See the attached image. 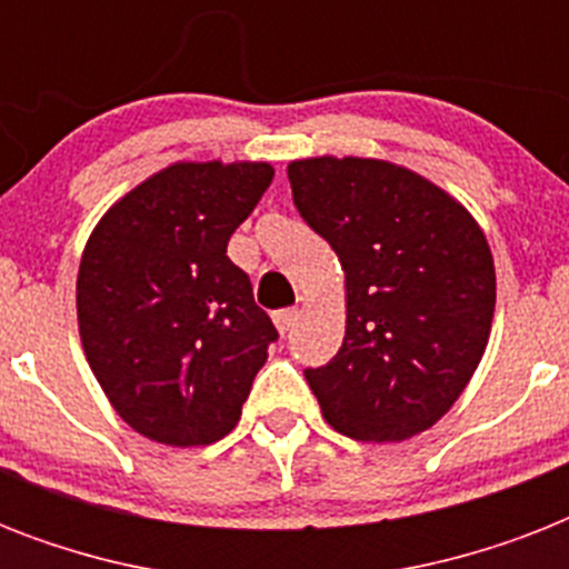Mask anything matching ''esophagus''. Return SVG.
<instances>
[{
    "label": "esophagus",
    "instance_id": "34e87169",
    "mask_svg": "<svg viewBox=\"0 0 569 569\" xmlns=\"http://www.w3.org/2000/svg\"><path fill=\"white\" fill-rule=\"evenodd\" d=\"M298 319H301V312L295 310V307H292V310L274 312V325H277V330H280V333H289V330L298 325Z\"/></svg>",
    "mask_w": 569,
    "mask_h": 569
}]
</instances>
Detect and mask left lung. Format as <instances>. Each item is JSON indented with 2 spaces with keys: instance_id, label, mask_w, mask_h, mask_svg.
Instances as JSON below:
<instances>
[{
  "instance_id": "8db88e82",
  "label": "left lung",
  "mask_w": 569,
  "mask_h": 569,
  "mask_svg": "<svg viewBox=\"0 0 569 569\" xmlns=\"http://www.w3.org/2000/svg\"><path fill=\"white\" fill-rule=\"evenodd\" d=\"M289 182L346 271L342 348L303 372L321 413L363 442L428 431L490 339L496 268L485 232L455 197L380 159H298Z\"/></svg>"
}]
</instances>
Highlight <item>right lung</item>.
I'll return each mask as SVG.
<instances>
[{"label": "right lung", "mask_w": 569, "mask_h": 569, "mask_svg": "<svg viewBox=\"0 0 569 569\" xmlns=\"http://www.w3.org/2000/svg\"><path fill=\"white\" fill-rule=\"evenodd\" d=\"M274 180L268 162H177L93 227L76 280L91 372L129 428L209 446L236 428L277 330L227 241Z\"/></svg>", "instance_id": "right-lung-1"}]
</instances>
